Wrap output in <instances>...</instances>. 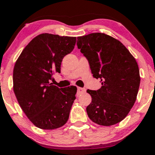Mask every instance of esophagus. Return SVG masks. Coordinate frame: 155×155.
<instances>
[{
  "instance_id": "esophagus-1",
  "label": "esophagus",
  "mask_w": 155,
  "mask_h": 155,
  "mask_svg": "<svg viewBox=\"0 0 155 155\" xmlns=\"http://www.w3.org/2000/svg\"><path fill=\"white\" fill-rule=\"evenodd\" d=\"M84 92H85V89L83 88H80V87H79L77 89V94L79 95V94H83Z\"/></svg>"
}]
</instances>
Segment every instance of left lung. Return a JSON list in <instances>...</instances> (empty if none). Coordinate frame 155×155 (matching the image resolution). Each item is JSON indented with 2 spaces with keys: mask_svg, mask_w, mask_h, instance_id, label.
<instances>
[{
  "mask_svg": "<svg viewBox=\"0 0 155 155\" xmlns=\"http://www.w3.org/2000/svg\"><path fill=\"white\" fill-rule=\"evenodd\" d=\"M77 39L93 76L100 78L102 85L97 91L87 90L91 96L86 107L88 117L101 126L118 124L136 102L140 84L137 62L119 40L104 33H91Z\"/></svg>",
  "mask_w": 155,
  "mask_h": 155,
  "instance_id": "left-lung-1",
  "label": "left lung"
}]
</instances>
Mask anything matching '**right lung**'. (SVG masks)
Masks as SVG:
<instances>
[{
    "mask_svg": "<svg viewBox=\"0 0 155 155\" xmlns=\"http://www.w3.org/2000/svg\"><path fill=\"white\" fill-rule=\"evenodd\" d=\"M76 38L42 33L22 50L13 68V83L19 106L35 127L54 130L67 122L77 88L51 83L61 73L62 60L72 52Z\"/></svg>",
    "mask_w": 155,
    "mask_h": 155,
    "instance_id": "obj_1",
    "label": "right lung"
}]
</instances>
